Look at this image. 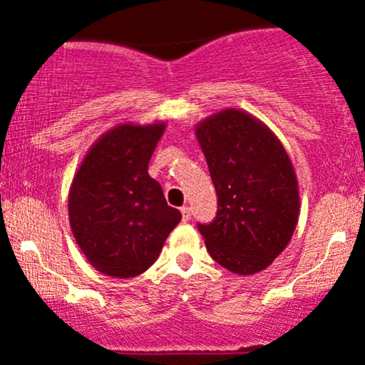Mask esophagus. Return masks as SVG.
<instances>
[{
	"label": "esophagus",
	"mask_w": 365,
	"mask_h": 365,
	"mask_svg": "<svg viewBox=\"0 0 365 365\" xmlns=\"http://www.w3.org/2000/svg\"><path fill=\"white\" fill-rule=\"evenodd\" d=\"M182 216H183V221H190L192 217V209L188 206H183L182 207Z\"/></svg>",
	"instance_id": "obj_1"
}]
</instances>
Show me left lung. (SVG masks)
Listing matches in <instances>:
<instances>
[{"label":"left lung","mask_w":365,"mask_h":365,"mask_svg":"<svg viewBox=\"0 0 365 365\" xmlns=\"http://www.w3.org/2000/svg\"><path fill=\"white\" fill-rule=\"evenodd\" d=\"M217 195L216 217L199 223L207 252L237 274L266 269L299 221V183L287 150L262 121L223 110L195 128Z\"/></svg>","instance_id":"1"}]
</instances>
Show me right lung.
I'll return each mask as SVG.
<instances>
[{
    "mask_svg": "<svg viewBox=\"0 0 365 365\" xmlns=\"http://www.w3.org/2000/svg\"><path fill=\"white\" fill-rule=\"evenodd\" d=\"M165 123H123L89 149L73 177L68 216L75 240L91 266L113 278H133L159 257L182 220L149 177V159Z\"/></svg>",
    "mask_w": 365,
    "mask_h": 365,
    "instance_id": "right-lung-1",
    "label": "right lung"
}]
</instances>
